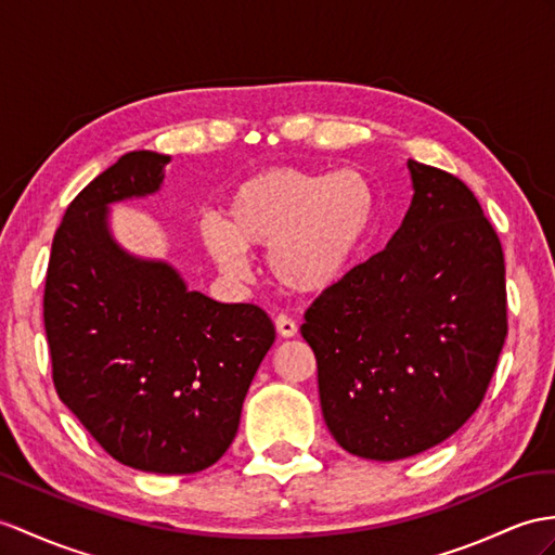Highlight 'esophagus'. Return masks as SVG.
I'll return each mask as SVG.
<instances>
[{
    "mask_svg": "<svg viewBox=\"0 0 555 555\" xmlns=\"http://www.w3.org/2000/svg\"><path fill=\"white\" fill-rule=\"evenodd\" d=\"M275 330H278V334L282 336V339H292V336H296V332H299V327H296V322L292 318H287V315H278Z\"/></svg>",
    "mask_w": 555,
    "mask_h": 555,
    "instance_id": "esophagus-1",
    "label": "esophagus"
}]
</instances>
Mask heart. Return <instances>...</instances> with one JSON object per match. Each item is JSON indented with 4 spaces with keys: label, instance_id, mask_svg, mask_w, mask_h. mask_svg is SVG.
<instances>
[{
    "label": "heart",
    "instance_id": "1",
    "mask_svg": "<svg viewBox=\"0 0 555 555\" xmlns=\"http://www.w3.org/2000/svg\"><path fill=\"white\" fill-rule=\"evenodd\" d=\"M372 219L374 191L362 171L280 167L242 181L225 219L205 216L197 233L225 275L245 278L247 249H268V273L282 289L318 294L346 278Z\"/></svg>",
    "mask_w": 555,
    "mask_h": 555
}]
</instances>
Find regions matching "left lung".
I'll return each mask as SVG.
<instances>
[{
	"label": "left lung",
	"mask_w": 555,
	"mask_h": 555,
	"mask_svg": "<svg viewBox=\"0 0 555 555\" xmlns=\"http://www.w3.org/2000/svg\"><path fill=\"white\" fill-rule=\"evenodd\" d=\"M410 209L384 251L306 310L322 416L350 454L398 462L478 410L506 339L504 254L476 195L408 159Z\"/></svg>",
	"instance_id": "1"
}]
</instances>
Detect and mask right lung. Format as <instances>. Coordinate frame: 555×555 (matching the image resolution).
<instances>
[{
	"mask_svg": "<svg viewBox=\"0 0 555 555\" xmlns=\"http://www.w3.org/2000/svg\"><path fill=\"white\" fill-rule=\"evenodd\" d=\"M169 162L127 153L73 199L51 245L44 327L59 398L101 448L183 476L231 448L275 327L259 306L188 289L169 261L115 240L111 207L157 195Z\"/></svg>",
	"mask_w": 555,
	"mask_h": 555,
	"instance_id": "add662e5",
	"label": "right lung"
}]
</instances>
